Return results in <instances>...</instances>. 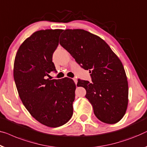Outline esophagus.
Returning a JSON list of instances; mask_svg holds the SVG:
<instances>
[{
  "mask_svg": "<svg viewBox=\"0 0 147 147\" xmlns=\"http://www.w3.org/2000/svg\"><path fill=\"white\" fill-rule=\"evenodd\" d=\"M73 80L74 81V82H75V84H77V83H78V80H77V79H76V78H73Z\"/></svg>",
  "mask_w": 147,
  "mask_h": 147,
  "instance_id": "obj_1",
  "label": "esophagus"
}]
</instances>
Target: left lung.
Segmentation results:
<instances>
[{
    "label": "left lung",
    "instance_id": "obj_1",
    "mask_svg": "<svg viewBox=\"0 0 147 147\" xmlns=\"http://www.w3.org/2000/svg\"><path fill=\"white\" fill-rule=\"evenodd\" d=\"M59 44L83 68L89 70L92 82L78 80L95 115L115 124L125 115L128 105V82L119 58L101 38L82 29H67Z\"/></svg>",
    "mask_w": 147,
    "mask_h": 147
}]
</instances>
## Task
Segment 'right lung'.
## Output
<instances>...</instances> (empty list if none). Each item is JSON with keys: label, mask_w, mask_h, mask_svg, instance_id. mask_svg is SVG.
<instances>
[{"label": "right lung", "mask_w": 147, "mask_h": 147, "mask_svg": "<svg viewBox=\"0 0 147 147\" xmlns=\"http://www.w3.org/2000/svg\"><path fill=\"white\" fill-rule=\"evenodd\" d=\"M62 30L33 33L21 44L14 63V79L19 97L32 116L50 127L64 125L73 115L76 86L71 79L50 80L56 71L52 55Z\"/></svg>", "instance_id": "add662e5"}]
</instances>
